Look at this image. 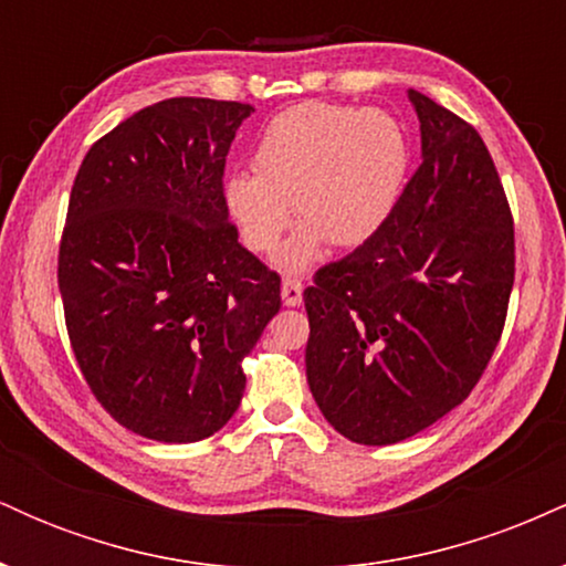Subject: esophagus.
Returning <instances> with one entry per match:
<instances>
[{"mask_svg": "<svg viewBox=\"0 0 566 566\" xmlns=\"http://www.w3.org/2000/svg\"><path fill=\"white\" fill-rule=\"evenodd\" d=\"M282 301H284V305H301V301H303V282H301V279H284V282H282Z\"/></svg>", "mask_w": 566, "mask_h": 566, "instance_id": "obj_1", "label": "esophagus"}]
</instances>
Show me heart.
Returning a JSON list of instances; mask_svg holds the SVG:
<instances>
[{
  "mask_svg": "<svg viewBox=\"0 0 566 566\" xmlns=\"http://www.w3.org/2000/svg\"><path fill=\"white\" fill-rule=\"evenodd\" d=\"M252 170L226 180V205L247 247L271 252L290 223L301 231L279 263L301 271L322 242H367L405 191L409 143L394 116L359 106L303 103L276 114L258 135Z\"/></svg>",
  "mask_w": 566,
  "mask_h": 566,
  "instance_id": "b5f03b06",
  "label": "heart"
}]
</instances>
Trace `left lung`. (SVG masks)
<instances>
[{"mask_svg": "<svg viewBox=\"0 0 566 566\" xmlns=\"http://www.w3.org/2000/svg\"><path fill=\"white\" fill-rule=\"evenodd\" d=\"M423 161L365 244L305 287V375L356 444L405 441L469 399L503 335L513 218L484 140L409 90Z\"/></svg>", "mask_w": 566, "mask_h": 566, "instance_id": "8db88e82", "label": "left lung"}]
</instances>
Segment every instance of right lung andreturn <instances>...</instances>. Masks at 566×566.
Masks as SVG:
<instances>
[{
    "mask_svg": "<svg viewBox=\"0 0 566 566\" xmlns=\"http://www.w3.org/2000/svg\"><path fill=\"white\" fill-rule=\"evenodd\" d=\"M255 108L167 97L93 143L71 188L57 287L90 391L138 437L188 444L231 420L282 279L239 244L223 193Z\"/></svg>",
    "mask_w": 566,
    "mask_h": 566,
    "instance_id": "right-lung-1",
    "label": "right lung"
}]
</instances>
